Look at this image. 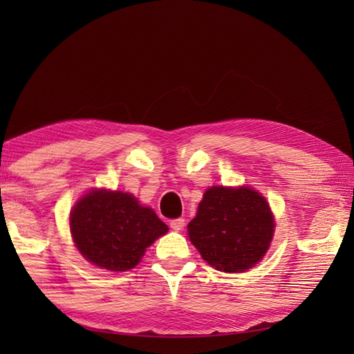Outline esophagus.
Wrapping results in <instances>:
<instances>
[{"label":"esophagus","instance_id":"esophagus-1","mask_svg":"<svg viewBox=\"0 0 354 354\" xmlns=\"http://www.w3.org/2000/svg\"><path fill=\"white\" fill-rule=\"evenodd\" d=\"M185 227V221L184 219H173L170 222V228L175 231H181Z\"/></svg>","mask_w":354,"mask_h":354}]
</instances>
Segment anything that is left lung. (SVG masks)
<instances>
[{
    "instance_id": "8db88e82",
    "label": "left lung",
    "mask_w": 354,
    "mask_h": 354,
    "mask_svg": "<svg viewBox=\"0 0 354 354\" xmlns=\"http://www.w3.org/2000/svg\"><path fill=\"white\" fill-rule=\"evenodd\" d=\"M266 198L250 187H212L189 223L190 242L221 272H245L265 257L274 237Z\"/></svg>"
}]
</instances>
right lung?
<instances>
[{"instance_id": "add662e5", "label": "right lung", "mask_w": 354, "mask_h": 354, "mask_svg": "<svg viewBox=\"0 0 354 354\" xmlns=\"http://www.w3.org/2000/svg\"><path fill=\"white\" fill-rule=\"evenodd\" d=\"M70 230L79 252L93 265L112 272L135 268L158 237L169 231L152 208L132 194L91 190L70 214Z\"/></svg>"}]
</instances>
